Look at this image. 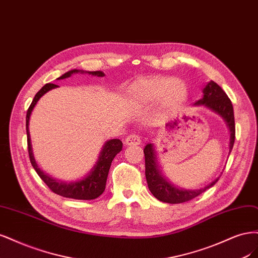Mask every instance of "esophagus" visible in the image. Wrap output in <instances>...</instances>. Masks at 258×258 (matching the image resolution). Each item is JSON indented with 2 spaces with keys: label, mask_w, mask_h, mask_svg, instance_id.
I'll return each mask as SVG.
<instances>
[{
  "label": "esophagus",
  "mask_w": 258,
  "mask_h": 258,
  "mask_svg": "<svg viewBox=\"0 0 258 258\" xmlns=\"http://www.w3.org/2000/svg\"><path fill=\"white\" fill-rule=\"evenodd\" d=\"M125 143L127 146L132 145H140L141 143V138L138 134H131L125 138Z\"/></svg>",
  "instance_id": "34e87169"
}]
</instances>
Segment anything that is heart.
<instances>
[{
	"label": "heart",
	"instance_id": "heart-1",
	"mask_svg": "<svg viewBox=\"0 0 258 258\" xmlns=\"http://www.w3.org/2000/svg\"><path fill=\"white\" fill-rule=\"evenodd\" d=\"M130 96L141 103L163 99L165 105L178 104L186 97L187 89L184 82L173 77H155L135 82L130 90Z\"/></svg>",
	"mask_w": 258,
	"mask_h": 258
}]
</instances>
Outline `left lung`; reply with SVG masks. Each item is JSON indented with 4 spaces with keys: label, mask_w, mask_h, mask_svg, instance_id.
I'll use <instances>...</instances> for the list:
<instances>
[{
    "label": "left lung",
    "mask_w": 258,
    "mask_h": 258,
    "mask_svg": "<svg viewBox=\"0 0 258 258\" xmlns=\"http://www.w3.org/2000/svg\"><path fill=\"white\" fill-rule=\"evenodd\" d=\"M195 105H205L207 107H209L210 109L220 113L222 117L225 119L230 130L229 151H231L232 146H234L235 143L236 126L234 108H232V104L227 94L224 92L223 89L218 84H215L214 81H210L204 89L203 98L198 99ZM144 153L146 163V178L149 189L151 190V193L154 195V197L161 202L168 204H181L184 202L192 201L193 198L201 195L205 190L213 186L220 179L218 178L217 180H214L211 184L207 185L206 187L201 189L188 190L174 187L173 185L168 183L160 173V170L157 168L156 165V157L152 145H147L144 149Z\"/></svg>",
    "instance_id": "8db88e82"
}]
</instances>
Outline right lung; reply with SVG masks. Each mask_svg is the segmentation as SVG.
Wrapping results in <instances>:
<instances>
[{
    "label": "right lung",
    "instance_id": "add662e5",
    "mask_svg": "<svg viewBox=\"0 0 258 258\" xmlns=\"http://www.w3.org/2000/svg\"><path fill=\"white\" fill-rule=\"evenodd\" d=\"M80 71L78 70H73L68 73H65L62 75L61 77L57 79H64L70 77L72 74L74 73H78ZM81 73H84L81 71ZM90 75H94V76L98 77H103L104 73L103 72H87ZM56 85L53 84H47L43 88H41L36 95L33 98V101L29 107V109L27 111V135H28V151H29V157H30V162L33 166V168L35 169L40 179L43 180L47 186L50 188L53 193L61 195L63 197H68V198H74V199H81V201H89V199H95L99 195H102L103 192L105 190L106 187V181L108 177V172H109L110 169V165L113 160V157L117 155L121 150H122V141L120 139H111L108 140L107 143L104 145L101 154H99L98 161L96 165L93 167L92 171H91L86 178H84L80 181L77 182H71V183H64V182H59L51 177L47 176L43 171H41L35 163L34 156H33L32 153V147H31V139H30V133H29V120H30V115L33 110V108L36 105L38 102V99L43 96L46 92H48L49 90L56 88Z\"/></svg>",
    "mask_w": 258,
    "mask_h": 258
}]
</instances>
